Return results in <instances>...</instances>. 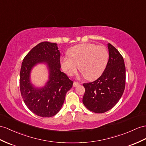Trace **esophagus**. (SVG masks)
Wrapping results in <instances>:
<instances>
[{
  "label": "esophagus",
  "mask_w": 146,
  "mask_h": 146,
  "mask_svg": "<svg viewBox=\"0 0 146 146\" xmlns=\"http://www.w3.org/2000/svg\"><path fill=\"white\" fill-rule=\"evenodd\" d=\"M80 85V83H79V82H74V84H73V86L74 87H77L78 85Z\"/></svg>",
  "instance_id": "esophagus-1"
}]
</instances>
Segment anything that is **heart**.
Listing matches in <instances>:
<instances>
[{"mask_svg": "<svg viewBox=\"0 0 146 146\" xmlns=\"http://www.w3.org/2000/svg\"><path fill=\"white\" fill-rule=\"evenodd\" d=\"M68 56L61 60L62 70L68 76H73L79 69L86 79L93 80L100 77L107 65L108 51L104 46L93 43L76 45L69 49Z\"/></svg>", "mask_w": 146, "mask_h": 146, "instance_id": "1", "label": "heart"}]
</instances>
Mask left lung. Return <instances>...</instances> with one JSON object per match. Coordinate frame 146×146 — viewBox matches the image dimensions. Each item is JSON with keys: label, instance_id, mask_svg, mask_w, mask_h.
Wrapping results in <instances>:
<instances>
[{"label": "left lung", "instance_id": "left-lung-1", "mask_svg": "<svg viewBox=\"0 0 146 146\" xmlns=\"http://www.w3.org/2000/svg\"><path fill=\"white\" fill-rule=\"evenodd\" d=\"M109 59L102 76L92 82L85 83L82 102L90 111L103 113L114 107L125 88L126 68L123 56L110 43Z\"/></svg>", "mask_w": 146, "mask_h": 146}]
</instances>
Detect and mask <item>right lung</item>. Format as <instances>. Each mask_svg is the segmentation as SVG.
<instances>
[{
  "label": "right lung",
  "instance_id": "1",
  "mask_svg": "<svg viewBox=\"0 0 146 146\" xmlns=\"http://www.w3.org/2000/svg\"><path fill=\"white\" fill-rule=\"evenodd\" d=\"M61 53L56 43L41 42L35 46L25 57L20 73L21 95L30 111L41 117L54 116L61 110L66 95L74 82L61 72ZM48 66L49 79L43 88H35L30 82V73L38 63Z\"/></svg>",
  "mask_w": 146,
  "mask_h": 146
}]
</instances>
